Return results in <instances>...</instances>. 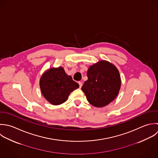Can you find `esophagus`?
<instances>
[{
	"label": "esophagus",
	"mask_w": 158,
	"mask_h": 158,
	"mask_svg": "<svg viewBox=\"0 0 158 158\" xmlns=\"http://www.w3.org/2000/svg\"><path fill=\"white\" fill-rule=\"evenodd\" d=\"M78 84H79V85H80V88H81V86H82V85H83V83H82V82H81V81H79V82H78Z\"/></svg>",
	"instance_id": "obj_1"
}]
</instances>
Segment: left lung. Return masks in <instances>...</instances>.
I'll return each instance as SVG.
<instances>
[{
	"mask_svg": "<svg viewBox=\"0 0 158 158\" xmlns=\"http://www.w3.org/2000/svg\"><path fill=\"white\" fill-rule=\"evenodd\" d=\"M88 80L81 90L89 103L96 107H103L111 103L118 95L121 77L116 67L102 60L91 65L87 71Z\"/></svg>",
	"mask_w": 158,
	"mask_h": 158,
	"instance_id": "left-lung-1",
	"label": "left lung"
}]
</instances>
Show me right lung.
<instances>
[{
    "label": "right lung",
    "instance_id": "right-lung-1",
    "mask_svg": "<svg viewBox=\"0 0 158 158\" xmlns=\"http://www.w3.org/2000/svg\"><path fill=\"white\" fill-rule=\"evenodd\" d=\"M39 85L45 99L54 105L64 103L70 93L79 88V85L66 74L62 67L46 70L40 77Z\"/></svg>",
    "mask_w": 158,
    "mask_h": 158
}]
</instances>
